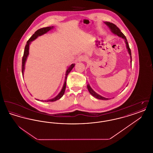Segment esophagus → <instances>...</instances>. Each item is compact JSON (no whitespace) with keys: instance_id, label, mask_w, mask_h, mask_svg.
<instances>
[{"instance_id":"obj_1","label":"esophagus","mask_w":153,"mask_h":153,"mask_svg":"<svg viewBox=\"0 0 153 153\" xmlns=\"http://www.w3.org/2000/svg\"><path fill=\"white\" fill-rule=\"evenodd\" d=\"M77 59H78V61H79L81 62V61H85L86 57H85V56L82 55V56H80Z\"/></svg>"}]
</instances>
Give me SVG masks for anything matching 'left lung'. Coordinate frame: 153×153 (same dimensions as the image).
<instances>
[{
	"mask_svg": "<svg viewBox=\"0 0 153 153\" xmlns=\"http://www.w3.org/2000/svg\"><path fill=\"white\" fill-rule=\"evenodd\" d=\"M105 23L109 27V29H111V31H112L114 34H116V35L118 36H120V37H122V38H123V39H125V42H126V44L127 48L128 53H129V54H130V55L131 62H132L131 49H130V47H129V45H128V42H127V39H126V37L122 33V32H121L120 30L119 29L115 24H114V23H111V22H105ZM87 88L88 89V91H89V93H90L91 95H92L93 96H94L95 97H96V98H97V99H100V100H109V99L105 98V97H102V96L97 94V93H96L95 91L89 86V84H88L87 85Z\"/></svg>",
	"mask_w": 153,
	"mask_h": 153,
	"instance_id": "obj_1",
	"label": "left lung"
}]
</instances>
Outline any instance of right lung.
Wrapping results in <instances>:
<instances>
[{
  "label": "right lung",
  "instance_id": "1",
  "mask_svg": "<svg viewBox=\"0 0 153 153\" xmlns=\"http://www.w3.org/2000/svg\"><path fill=\"white\" fill-rule=\"evenodd\" d=\"M53 26L52 27H43V28H41L40 29H38V30H36V31L34 33V34L31 36L30 38L27 41V44L25 46V51H24V53H23V57H22V76H23V71H24V69H25V62L26 61V59L27 57L29 55V45L31 41H33V40H34L35 39H36V38L38 36H42L44 34L46 33L48 31H49L50 30H51V29H53ZM75 64H73L72 65H71V66H69L68 68V69L66 72V76H65V82H64V86L63 88L62 89V90L61 91V92H59V94H58L56 97H55L54 98L51 99V100H47V101H44V100H42V102H55L56 100H57L58 99H59L65 93V91L66 89V78H67V76L68 75L69 73H70V72L72 71V69H73V67L74 66Z\"/></svg>",
  "mask_w": 153,
  "mask_h": 153
}]
</instances>
